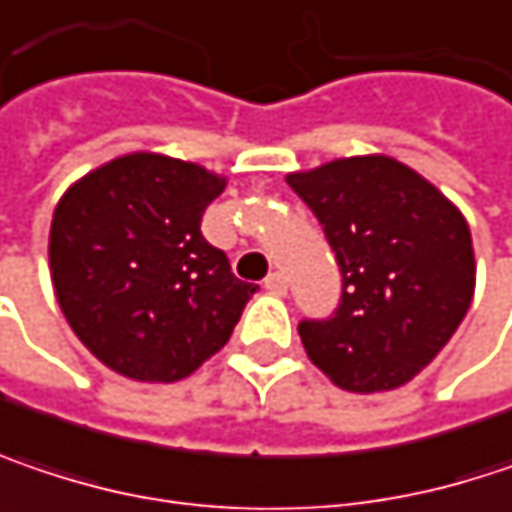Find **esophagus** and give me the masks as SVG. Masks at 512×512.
I'll use <instances>...</instances> for the list:
<instances>
[{"label":"esophagus","instance_id":"obj_1","mask_svg":"<svg viewBox=\"0 0 512 512\" xmlns=\"http://www.w3.org/2000/svg\"><path fill=\"white\" fill-rule=\"evenodd\" d=\"M263 287H266V293H272V296H284V293H287V278H284V272H269L266 281H263Z\"/></svg>","mask_w":512,"mask_h":512}]
</instances>
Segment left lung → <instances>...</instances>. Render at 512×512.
<instances>
[{"label":"left lung","mask_w":512,"mask_h":512,"mask_svg":"<svg viewBox=\"0 0 512 512\" xmlns=\"http://www.w3.org/2000/svg\"><path fill=\"white\" fill-rule=\"evenodd\" d=\"M337 255L343 299L299 325L307 357L349 393L413 381L451 340L475 296L466 216L416 169L357 155L290 172Z\"/></svg>","instance_id":"left-lung-1"}]
</instances>
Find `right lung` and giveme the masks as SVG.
I'll return each instance as SVG.
<instances>
[{
    "label": "right lung",
    "mask_w": 512,
    "mask_h": 512,
    "mask_svg": "<svg viewBox=\"0 0 512 512\" xmlns=\"http://www.w3.org/2000/svg\"><path fill=\"white\" fill-rule=\"evenodd\" d=\"M225 178L131 152L78 178L49 231L55 299L75 337L131 381L172 384L222 349L257 284L202 237Z\"/></svg>",
    "instance_id": "1"
}]
</instances>
